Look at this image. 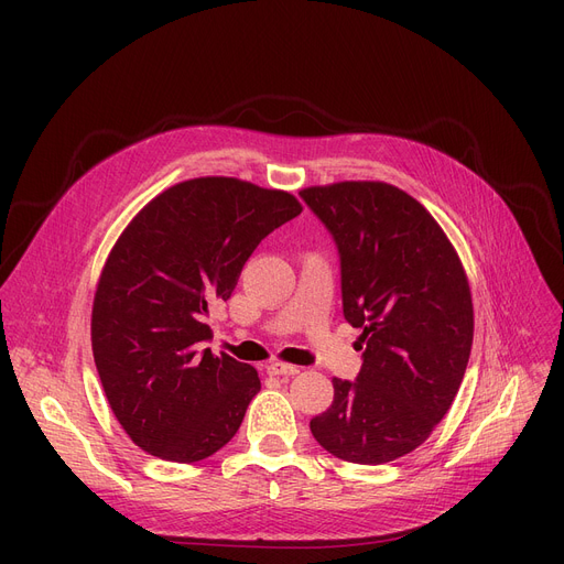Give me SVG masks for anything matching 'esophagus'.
<instances>
[{
    "mask_svg": "<svg viewBox=\"0 0 564 564\" xmlns=\"http://www.w3.org/2000/svg\"><path fill=\"white\" fill-rule=\"evenodd\" d=\"M267 372L274 375V377H292V375H300V368L297 366H288V364H270L267 366Z\"/></svg>",
    "mask_w": 564,
    "mask_h": 564,
    "instance_id": "obj_1",
    "label": "esophagus"
}]
</instances>
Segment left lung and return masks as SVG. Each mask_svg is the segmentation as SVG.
I'll list each match as a JSON object with an SVG mask.
<instances>
[{"label":"left lung","instance_id":"left-lung-1","mask_svg":"<svg viewBox=\"0 0 564 564\" xmlns=\"http://www.w3.org/2000/svg\"><path fill=\"white\" fill-rule=\"evenodd\" d=\"M300 196L334 237L343 315L366 345L357 379H334V402L311 432L338 459L393 462L421 446L459 391L473 345L468 279L434 217L393 185Z\"/></svg>","mask_w":564,"mask_h":564}]
</instances>
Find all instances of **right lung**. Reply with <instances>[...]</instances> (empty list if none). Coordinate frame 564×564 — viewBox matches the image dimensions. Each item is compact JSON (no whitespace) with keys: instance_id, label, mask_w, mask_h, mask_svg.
Listing matches in <instances>:
<instances>
[{"instance_id":"right-lung-1","label":"right lung","mask_w":564,"mask_h":564,"mask_svg":"<svg viewBox=\"0 0 564 564\" xmlns=\"http://www.w3.org/2000/svg\"><path fill=\"white\" fill-rule=\"evenodd\" d=\"M300 213L288 192L194 177L155 196L118 237L96 290L91 345L116 421L148 455L200 462L240 430L260 379L205 347L207 315L260 240Z\"/></svg>"}]
</instances>
